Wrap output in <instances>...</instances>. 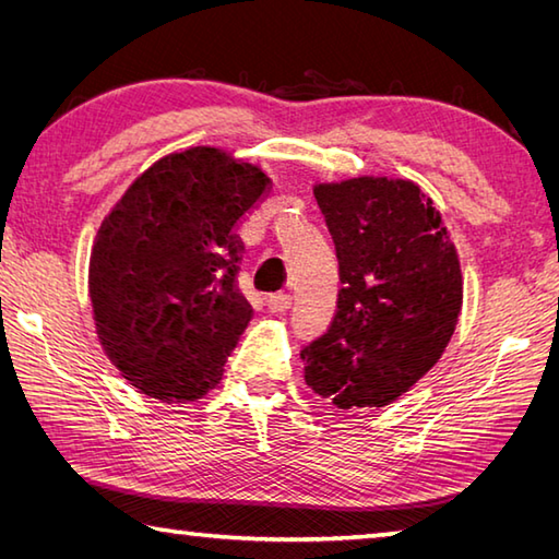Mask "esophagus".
I'll use <instances>...</instances> for the list:
<instances>
[{
  "label": "esophagus",
  "mask_w": 559,
  "mask_h": 559,
  "mask_svg": "<svg viewBox=\"0 0 559 559\" xmlns=\"http://www.w3.org/2000/svg\"><path fill=\"white\" fill-rule=\"evenodd\" d=\"M290 305H293V298L290 295H286V293H278V295H269L266 298V307L271 312H288L290 310Z\"/></svg>",
  "instance_id": "34e87169"
}]
</instances>
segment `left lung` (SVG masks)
<instances>
[{
  "mask_svg": "<svg viewBox=\"0 0 559 559\" xmlns=\"http://www.w3.org/2000/svg\"><path fill=\"white\" fill-rule=\"evenodd\" d=\"M338 257V310L305 346V382L338 408H379L442 358L461 312V266L418 185L353 177L314 187Z\"/></svg>",
  "mask_w": 559,
  "mask_h": 559,
  "instance_id": "1",
  "label": "left lung"
}]
</instances>
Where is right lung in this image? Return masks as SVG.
Here are the masks:
<instances>
[{
	"mask_svg": "<svg viewBox=\"0 0 559 559\" xmlns=\"http://www.w3.org/2000/svg\"><path fill=\"white\" fill-rule=\"evenodd\" d=\"M266 187L254 165L194 146L153 163L105 216L88 266L93 319L141 394L182 403L221 382L252 317L235 225Z\"/></svg>",
	"mask_w": 559,
	"mask_h": 559,
	"instance_id": "obj_1",
	"label": "right lung"
}]
</instances>
